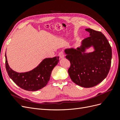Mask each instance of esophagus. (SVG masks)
<instances>
[{
	"instance_id": "obj_1",
	"label": "esophagus",
	"mask_w": 120,
	"mask_h": 120,
	"mask_svg": "<svg viewBox=\"0 0 120 120\" xmlns=\"http://www.w3.org/2000/svg\"><path fill=\"white\" fill-rule=\"evenodd\" d=\"M59 56H60V59H62L64 57V53L63 52H60L59 54Z\"/></svg>"
}]
</instances>
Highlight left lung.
<instances>
[{
    "label": "left lung",
    "mask_w": 120,
    "mask_h": 120,
    "mask_svg": "<svg viewBox=\"0 0 120 120\" xmlns=\"http://www.w3.org/2000/svg\"><path fill=\"white\" fill-rule=\"evenodd\" d=\"M85 30L90 37L82 41L76 49H65L66 57L71 63L68 72L75 84L84 88L93 87L107 77L111 64V46L100 31L90 28ZM93 51L88 52L90 48Z\"/></svg>",
    "instance_id": "left-lung-1"
}]
</instances>
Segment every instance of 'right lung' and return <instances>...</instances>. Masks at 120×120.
I'll return each instance as SVG.
<instances>
[{"mask_svg": "<svg viewBox=\"0 0 120 120\" xmlns=\"http://www.w3.org/2000/svg\"><path fill=\"white\" fill-rule=\"evenodd\" d=\"M5 56V67L9 77L20 88L28 91H35L46 86L53 68L59 62V56L45 58L32 70L19 72L10 68L6 53Z\"/></svg>", "mask_w": 120, "mask_h": 120, "instance_id": "add662e5", "label": "right lung"}]
</instances>
